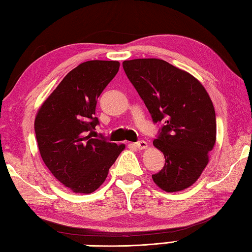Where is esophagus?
I'll return each mask as SVG.
<instances>
[{"mask_svg": "<svg viewBox=\"0 0 252 252\" xmlns=\"http://www.w3.org/2000/svg\"><path fill=\"white\" fill-rule=\"evenodd\" d=\"M135 146L139 150H144V149L148 148V143H146L145 141H139V142H136V143H135Z\"/></svg>", "mask_w": 252, "mask_h": 252, "instance_id": "esophagus-1", "label": "esophagus"}]
</instances>
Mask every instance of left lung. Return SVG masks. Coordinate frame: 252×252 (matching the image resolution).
<instances>
[{
  "label": "left lung",
  "instance_id": "left-lung-1",
  "mask_svg": "<svg viewBox=\"0 0 252 252\" xmlns=\"http://www.w3.org/2000/svg\"><path fill=\"white\" fill-rule=\"evenodd\" d=\"M122 65L153 122L164 121L153 145L163 152L165 164L152 175L154 183L168 193L189 189L216 143L212 99L194 76L162 59H132Z\"/></svg>",
  "mask_w": 252,
  "mask_h": 252
}]
</instances>
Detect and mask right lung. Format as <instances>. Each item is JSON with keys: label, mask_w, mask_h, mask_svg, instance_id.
Instances as JSON below:
<instances>
[{"label": "right lung", "mask_w": 252, "mask_h": 252, "mask_svg": "<svg viewBox=\"0 0 252 252\" xmlns=\"http://www.w3.org/2000/svg\"><path fill=\"white\" fill-rule=\"evenodd\" d=\"M120 63L89 61L68 72L38 109L35 134L40 157L56 180L74 193L90 194L106 181L126 145L93 136L97 99Z\"/></svg>", "instance_id": "right-lung-1"}]
</instances>
